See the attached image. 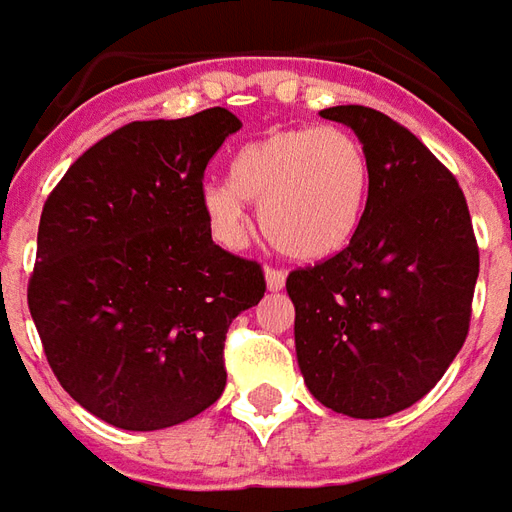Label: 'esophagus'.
Instances as JSON below:
<instances>
[{
	"instance_id": "obj_1",
	"label": "esophagus",
	"mask_w": 512,
	"mask_h": 512,
	"mask_svg": "<svg viewBox=\"0 0 512 512\" xmlns=\"http://www.w3.org/2000/svg\"><path fill=\"white\" fill-rule=\"evenodd\" d=\"M266 285L268 290L285 288V271H279V268H266Z\"/></svg>"
}]
</instances>
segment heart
Instances as JSON below:
<instances>
[{
  "label": "heart",
  "instance_id": "1",
  "mask_svg": "<svg viewBox=\"0 0 512 512\" xmlns=\"http://www.w3.org/2000/svg\"><path fill=\"white\" fill-rule=\"evenodd\" d=\"M370 194V158L337 126L268 134L233 158L230 180L202 189V213L219 244H244L246 200L268 244L290 260L315 263L351 244Z\"/></svg>",
  "mask_w": 512,
  "mask_h": 512
}]
</instances>
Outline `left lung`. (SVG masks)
Segmentation results:
<instances>
[{
	"instance_id": "8db88e82",
	"label": "left lung",
	"mask_w": 512,
	"mask_h": 512,
	"mask_svg": "<svg viewBox=\"0 0 512 512\" xmlns=\"http://www.w3.org/2000/svg\"><path fill=\"white\" fill-rule=\"evenodd\" d=\"M321 117L359 136L370 194L343 252L290 271L296 359L315 400L378 419L436 386L469 334L480 252L458 180L408 128L367 106Z\"/></svg>"
}]
</instances>
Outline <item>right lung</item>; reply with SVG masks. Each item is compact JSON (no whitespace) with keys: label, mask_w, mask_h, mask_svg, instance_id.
Wrapping results in <instances>:
<instances>
[{"label":"right lung","mask_w":512,"mask_h":512,"mask_svg":"<svg viewBox=\"0 0 512 512\" xmlns=\"http://www.w3.org/2000/svg\"><path fill=\"white\" fill-rule=\"evenodd\" d=\"M241 120L213 106L95 142L43 205L29 312L54 376L123 430L180 425L224 392V337L266 293L213 244L202 175Z\"/></svg>","instance_id":"add662e5"}]
</instances>
